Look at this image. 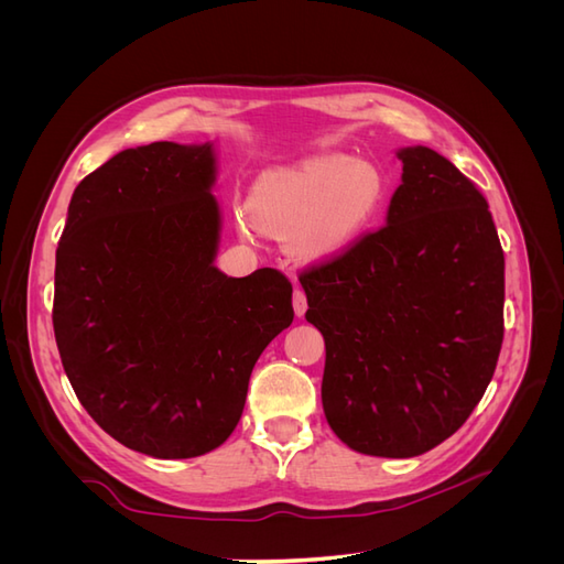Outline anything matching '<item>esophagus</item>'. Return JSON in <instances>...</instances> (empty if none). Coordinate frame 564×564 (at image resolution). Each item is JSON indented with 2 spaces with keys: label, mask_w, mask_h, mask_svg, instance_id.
I'll return each instance as SVG.
<instances>
[{
  "label": "esophagus",
  "mask_w": 564,
  "mask_h": 564,
  "mask_svg": "<svg viewBox=\"0 0 564 564\" xmlns=\"http://www.w3.org/2000/svg\"><path fill=\"white\" fill-rule=\"evenodd\" d=\"M305 311H308V299H305L303 289H294V313H296L299 317H303Z\"/></svg>",
  "instance_id": "obj_1"
}]
</instances>
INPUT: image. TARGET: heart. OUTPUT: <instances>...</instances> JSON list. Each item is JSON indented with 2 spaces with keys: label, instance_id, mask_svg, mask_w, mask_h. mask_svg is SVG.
<instances>
[{
  "label": "heart",
  "instance_id": "1",
  "mask_svg": "<svg viewBox=\"0 0 564 564\" xmlns=\"http://www.w3.org/2000/svg\"><path fill=\"white\" fill-rule=\"evenodd\" d=\"M383 197V176L365 160L322 155L268 172L249 197L261 230L286 237L303 259H329L367 226Z\"/></svg>",
  "mask_w": 564,
  "mask_h": 564
}]
</instances>
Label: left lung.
Listing matches in <instances>:
<instances>
[{"label": "left lung", "instance_id": "obj_1", "mask_svg": "<svg viewBox=\"0 0 564 564\" xmlns=\"http://www.w3.org/2000/svg\"><path fill=\"white\" fill-rule=\"evenodd\" d=\"M388 224L299 272L327 360L322 406L360 454L431 452L473 414L503 344V249L477 185L404 148Z\"/></svg>", "mask_w": 564, "mask_h": 564}]
</instances>
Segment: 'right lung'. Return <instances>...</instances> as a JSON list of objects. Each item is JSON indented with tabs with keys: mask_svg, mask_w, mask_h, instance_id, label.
<instances>
[{
	"mask_svg": "<svg viewBox=\"0 0 564 564\" xmlns=\"http://www.w3.org/2000/svg\"><path fill=\"white\" fill-rule=\"evenodd\" d=\"M214 150L150 143L84 178L56 249L54 334L77 400L155 458L207 454L240 423L251 369L294 319L275 268H214Z\"/></svg>",
	"mask_w": 564,
	"mask_h": 564,
	"instance_id": "right-lung-1",
	"label": "right lung"
}]
</instances>
